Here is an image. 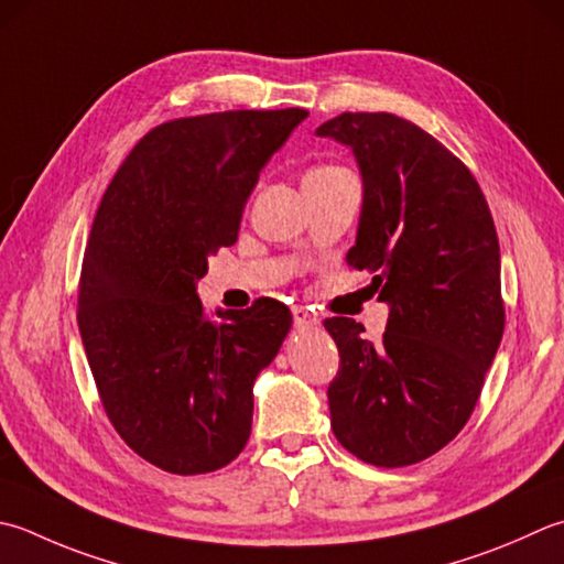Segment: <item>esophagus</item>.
<instances>
[{"instance_id": "obj_1", "label": "esophagus", "mask_w": 564, "mask_h": 564, "mask_svg": "<svg viewBox=\"0 0 564 564\" xmlns=\"http://www.w3.org/2000/svg\"><path fill=\"white\" fill-rule=\"evenodd\" d=\"M293 323H295V327H313V325L319 323V319H317L315 313L307 311L305 305H295L293 307Z\"/></svg>"}]
</instances>
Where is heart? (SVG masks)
I'll use <instances>...</instances> for the list:
<instances>
[{"label": "heart", "instance_id": "1", "mask_svg": "<svg viewBox=\"0 0 564 564\" xmlns=\"http://www.w3.org/2000/svg\"><path fill=\"white\" fill-rule=\"evenodd\" d=\"M339 173H347V169H341V165L335 163H323V165H315V169L307 171V175H339Z\"/></svg>", "mask_w": 564, "mask_h": 564}]
</instances>
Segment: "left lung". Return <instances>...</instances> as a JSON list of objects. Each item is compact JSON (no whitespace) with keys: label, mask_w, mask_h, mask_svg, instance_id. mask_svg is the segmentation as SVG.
I'll return each instance as SVG.
<instances>
[{"label":"left lung","mask_w":564,"mask_h":564,"mask_svg":"<svg viewBox=\"0 0 564 564\" xmlns=\"http://www.w3.org/2000/svg\"><path fill=\"white\" fill-rule=\"evenodd\" d=\"M315 134L355 151L364 205L347 263L391 307L379 341L351 317L325 319L339 349L333 433L367 465H415L467 425L501 345L494 217L467 165L413 121L345 112Z\"/></svg>","instance_id":"left-lung-1"}]
</instances>
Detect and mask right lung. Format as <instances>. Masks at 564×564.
<instances>
[{
  "mask_svg": "<svg viewBox=\"0 0 564 564\" xmlns=\"http://www.w3.org/2000/svg\"><path fill=\"white\" fill-rule=\"evenodd\" d=\"M307 109H231L163 121L109 183L87 239L77 325L109 423L171 474L227 467L251 435L253 381L291 311L259 297L205 313L195 283L231 247L267 161Z\"/></svg>",
  "mask_w": 564,
  "mask_h": 564,
  "instance_id": "add662e5",
  "label": "right lung"
}]
</instances>
